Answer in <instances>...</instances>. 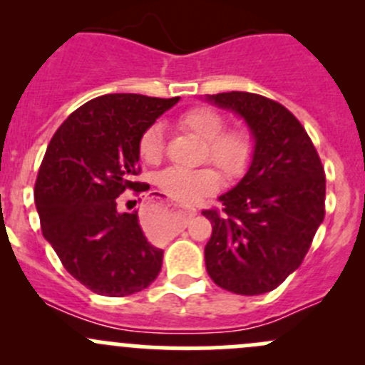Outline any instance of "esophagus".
I'll list each match as a JSON object with an SVG mask.
<instances>
[{"instance_id":"34e87169","label":"esophagus","mask_w":365,"mask_h":365,"mask_svg":"<svg viewBox=\"0 0 365 365\" xmlns=\"http://www.w3.org/2000/svg\"><path fill=\"white\" fill-rule=\"evenodd\" d=\"M164 213H165L164 206H162V205H155V206H153V217H157V219H160V217L164 215ZM194 215H196V210H194V208H183V210H180V220H182L183 224L189 222V220L192 219ZM160 227H162V231H169L168 224H162V222H160Z\"/></svg>"}]
</instances>
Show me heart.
<instances>
[{"instance_id":"obj_1","label":"heart","mask_w":365,"mask_h":365,"mask_svg":"<svg viewBox=\"0 0 365 365\" xmlns=\"http://www.w3.org/2000/svg\"><path fill=\"white\" fill-rule=\"evenodd\" d=\"M180 123L187 130L206 141V157L219 165L226 176H238L245 171L252 157V135L247 128L233 127L224 130L226 120L219 111L208 106L187 109L180 116ZM164 152V128L153 123L139 139V153L143 160L155 164ZM219 173L212 168L185 169L168 168L157 176V185L169 197L182 203H192L219 187Z\"/></svg>"}]
</instances>
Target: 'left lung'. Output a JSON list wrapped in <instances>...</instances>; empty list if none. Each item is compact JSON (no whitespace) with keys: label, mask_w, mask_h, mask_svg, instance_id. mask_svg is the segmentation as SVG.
<instances>
[{"label":"left lung","mask_w":365,"mask_h":365,"mask_svg":"<svg viewBox=\"0 0 365 365\" xmlns=\"http://www.w3.org/2000/svg\"><path fill=\"white\" fill-rule=\"evenodd\" d=\"M247 123L254 139L244 178L219 196L206 272L222 289L245 297L277 288L304 261L325 219V169L300 121L279 102L247 91L206 95Z\"/></svg>","instance_id":"obj_1"}]
</instances>
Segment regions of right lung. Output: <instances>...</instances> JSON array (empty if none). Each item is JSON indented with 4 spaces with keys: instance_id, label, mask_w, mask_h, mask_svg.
Returning <instances> with one entry per match:
<instances>
[{
    "instance_id": "obj_1",
    "label": "right lung",
    "mask_w": 365,
    "mask_h": 365,
    "mask_svg": "<svg viewBox=\"0 0 365 365\" xmlns=\"http://www.w3.org/2000/svg\"><path fill=\"white\" fill-rule=\"evenodd\" d=\"M180 97L102 95L61 123L35 183L43 238L81 284L104 297L148 288L162 268V249L146 240L138 212H120L127 189L145 192L139 139Z\"/></svg>"
}]
</instances>
